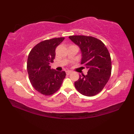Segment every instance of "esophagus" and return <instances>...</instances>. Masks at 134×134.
Masks as SVG:
<instances>
[{
    "label": "esophagus",
    "instance_id": "1",
    "mask_svg": "<svg viewBox=\"0 0 134 134\" xmlns=\"http://www.w3.org/2000/svg\"><path fill=\"white\" fill-rule=\"evenodd\" d=\"M72 72V71H69V70H68V71H66V74L67 75H70L71 73Z\"/></svg>",
    "mask_w": 134,
    "mask_h": 134
}]
</instances>
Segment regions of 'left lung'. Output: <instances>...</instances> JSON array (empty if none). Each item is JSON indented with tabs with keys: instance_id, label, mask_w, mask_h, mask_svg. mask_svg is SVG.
<instances>
[{
	"instance_id": "8db88e82",
	"label": "left lung",
	"mask_w": 134,
	"mask_h": 134,
	"mask_svg": "<svg viewBox=\"0 0 134 134\" xmlns=\"http://www.w3.org/2000/svg\"><path fill=\"white\" fill-rule=\"evenodd\" d=\"M69 38L80 48L81 64L88 69L86 75H80L74 83L82 95L97 94L109 81L112 70L110 54L105 44L91 36H71Z\"/></svg>"
}]
</instances>
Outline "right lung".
Masks as SVG:
<instances>
[{
    "label": "right lung",
    "mask_w": 134,
    "mask_h": 134,
    "mask_svg": "<svg viewBox=\"0 0 134 134\" xmlns=\"http://www.w3.org/2000/svg\"><path fill=\"white\" fill-rule=\"evenodd\" d=\"M64 37L47 40L37 44L28 56L27 70L33 87L42 94L52 95L60 87L65 72L51 69L49 64L55 58V49Z\"/></svg>",
    "instance_id": "obj_1"
}]
</instances>
